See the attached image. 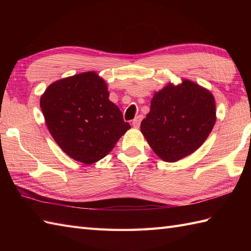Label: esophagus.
Listing matches in <instances>:
<instances>
[{"instance_id":"34e87169","label":"esophagus","mask_w":251,"mask_h":251,"mask_svg":"<svg viewBox=\"0 0 251 251\" xmlns=\"http://www.w3.org/2000/svg\"><path fill=\"white\" fill-rule=\"evenodd\" d=\"M140 122H141V117L137 116L136 119H134V121H132V126H134L135 128H138V127L140 126Z\"/></svg>"}]
</instances>
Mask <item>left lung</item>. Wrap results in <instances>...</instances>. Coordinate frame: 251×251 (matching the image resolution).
I'll return each mask as SVG.
<instances>
[{
	"label": "left lung",
	"mask_w": 251,
	"mask_h": 251,
	"mask_svg": "<svg viewBox=\"0 0 251 251\" xmlns=\"http://www.w3.org/2000/svg\"><path fill=\"white\" fill-rule=\"evenodd\" d=\"M216 123V102L209 90L183 79L155 93L141 132L157 156L177 162L196 151Z\"/></svg>",
	"instance_id": "1"
}]
</instances>
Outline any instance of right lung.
<instances>
[{
  "mask_svg": "<svg viewBox=\"0 0 251 251\" xmlns=\"http://www.w3.org/2000/svg\"><path fill=\"white\" fill-rule=\"evenodd\" d=\"M40 105L57 145L86 165L103 158L130 128L119 106L109 100L103 78L93 71L50 84Z\"/></svg>",
  "mask_w": 251,
  "mask_h": 251,
  "instance_id": "obj_1",
  "label": "right lung"
}]
</instances>
